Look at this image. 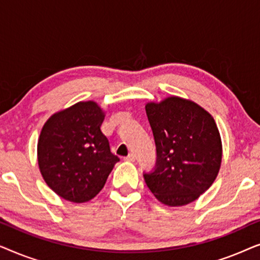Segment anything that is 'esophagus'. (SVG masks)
Instances as JSON below:
<instances>
[{
  "mask_svg": "<svg viewBox=\"0 0 260 260\" xmlns=\"http://www.w3.org/2000/svg\"><path fill=\"white\" fill-rule=\"evenodd\" d=\"M124 159L127 162H134L135 161V155L134 154H129L126 157H124Z\"/></svg>",
  "mask_w": 260,
  "mask_h": 260,
  "instance_id": "obj_1",
  "label": "esophagus"
}]
</instances>
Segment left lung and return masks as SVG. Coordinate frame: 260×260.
<instances>
[{
    "label": "left lung",
    "instance_id": "8db88e82",
    "mask_svg": "<svg viewBox=\"0 0 260 260\" xmlns=\"http://www.w3.org/2000/svg\"><path fill=\"white\" fill-rule=\"evenodd\" d=\"M145 111L156 144V165L144 180L167 206H184L204 194L218 176L221 138L213 117L180 97L148 103Z\"/></svg>",
    "mask_w": 260,
    "mask_h": 260
}]
</instances>
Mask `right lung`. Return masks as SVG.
Wrapping results in <instances>:
<instances>
[{
  "label": "right lung",
  "instance_id": "1",
  "mask_svg": "<svg viewBox=\"0 0 260 260\" xmlns=\"http://www.w3.org/2000/svg\"><path fill=\"white\" fill-rule=\"evenodd\" d=\"M104 117L97 103L79 102L54 113L42 127L39 168L47 186L65 200L93 199L119 161L101 130Z\"/></svg>",
  "mask_w": 260,
  "mask_h": 260
}]
</instances>
